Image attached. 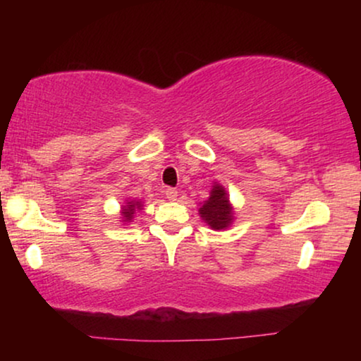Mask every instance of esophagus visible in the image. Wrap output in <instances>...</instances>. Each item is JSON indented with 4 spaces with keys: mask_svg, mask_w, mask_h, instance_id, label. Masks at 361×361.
<instances>
[{
    "mask_svg": "<svg viewBox=\"0 0 361 361\" xmlns=\"http://www.w3.org/2000/svg\"><path fill=\"white\" fill-rule=\"evenodd\" d=\"M164 192H166V197L169 200H176L177 195H179V192H177V189H172V187H167Z\"/></svg>",
    "mask_w": 361,
    "mask_h": 361,
    "instance_id": "esophagus-1",
    "label": "esophagus"
}]
</instances>
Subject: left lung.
Returning a JSON list of instances; mask_svg holds the SVG:
<instances>
[{
    "instance_id": "8db88e82",
    "label": "left lung",
    "mask_w": 361,
    "mask_h": 361,
    "mask_svg": "<svg viewBox=\"0 0 361 361\" xmlns=\"http://www.w3.org/2000/svg\"><path fill=\"white\" fill-rule=\"evenodd\" d=\"M202 220L205 221L210 228L224 230L228 228L233 221V207L228 200L225 187L220 184H214V189L210 190V197L207 199L199 209Z\"/></svg>"
}]
</instances>
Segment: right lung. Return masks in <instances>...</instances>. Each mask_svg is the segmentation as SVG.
<instances>
[{
    "instance_id": "obj_1",
    "label": "right lung",
    "mask_w": 361,
    "mask_h": 361,
    "mask_svg": "<svg viewBox=\"0 0 361 361\" xmlns=\"http://www.w3.org/2000/svg\"><path fill=\"white\" fill-rule=\"evenodd\" d=\"M141 207H142L141 202H136V200L126 202V205H123V209H121L123 221H131L133 216H135V214H136V210H140Z\"/></svg>"
}]
</instances>
